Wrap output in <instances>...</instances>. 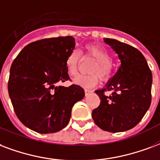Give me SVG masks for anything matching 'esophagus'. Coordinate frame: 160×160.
Returning <instances> with one entry per match:
<instances>
[{
    "instance_id": "1",
    "label": "esophagus",
    "mask_w": 160,
    "mask_h": 160,
    "mask_svg": "<svg viewBox=\"0 0 160 160\" xmlns=\"http://www.w3.org/2000/svg\"><path fill=\"white\" fill-rule=\"evenodd\" d=\"M92 90L85 89V94H86V96H88L90 94V93H92Z\"/></svg>"
}]
</instances>
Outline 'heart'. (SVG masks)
I'll use <instances>...</instances> for the list:
<instances>
[{
  "label": "heart",
  "instance_id": "heart-1",
  "mask_svg": "<svg viewBox=\"0 0 160 160\" xmlns=\"http://www.w3.org/2000/svg\"><path fill=\"white\" fill-rule=\"evenodd\" d=\"M85 49L86 56L91 57L97 61V63L92 66L90 72L98 74V76L102 80H107L109 78L112 72V58L109 52L97 45H87ZM80 60L81 58L79 50L74 49L68 54L66 60V68L69 75L74 76L77 74ZM97 74H79L74 79V83L86 88L94 87L98 83Z\"/></svg>",
  "mask_w": 160,
  "mask_h": 160
}]
</instances>
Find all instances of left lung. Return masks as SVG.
Masks as SVG:
<instances>
[{
  "label": "left lung",
  "mask_w": 160,
  "mask_h": 160,
  "mask_svg": "<svg viewBox=\"0 0 160 160\" xmlns=\"http://www.w3.org/2000/svg\"><path fill=\"white\" fill-rule=\"evenodd\" d=\"M103 40L118 54L121 64L105 88L95 91L101 102L92 111V119L103 131H128L140 122L149 108L152 73L137 48L114 39ZM104 90H113L112 95L106 96Z\"/></svg>",
  "instance_id": "1"
}]
</instances>
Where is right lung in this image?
Listing matches in <instances>:
<instances>
[{
    "label": "right lung",
    "mask_w": 160,
    "mask_h": 160,
    "mask_svg": "<svg viewBox=\"0 0 160 160\" xmlns=\"http://www.w3.org/2000/svg\"><path fill=\"white\" fill-rule=\"evenodd\" d=\"M74 47L72 36L44 39L27 45L14 59L8 93L18 118L32 131H61L69 122L74 103L85 97L80 86H56L69 80L66 60Z\"/></svg>",
    "instance_id": "1"
}]
</instances>
